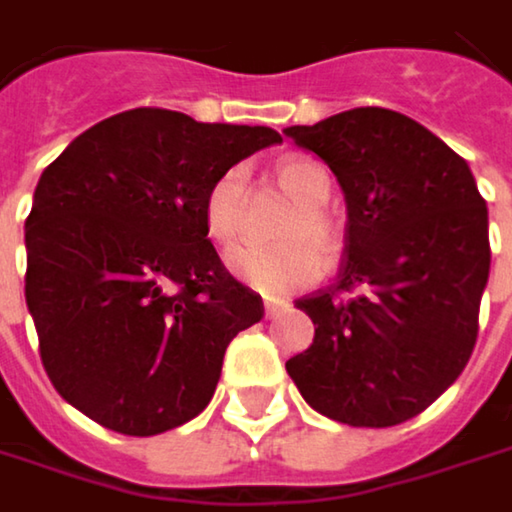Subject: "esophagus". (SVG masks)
Masks as SVG:
<instances>
[{
    "instance_id": "obj_1",
    "label": "esophagus",
    "mask_w": 512,
    "mask_h": 512,
    "mask_svg": "<svg viewBox=\"0 0 512 512\" xmlns=\"http://www.w3.org/2000/svg\"><path fill=\"white\" fill-rule=\"evenodd\" d=\"M284 311H287V302H281V299H266V302H263L266 320H275V317H281Z\"/></svg>"
}]
</instances>
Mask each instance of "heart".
Listing matches in <instances>:
<instances>
[{
    "label": "heart",
    "instance_id": "obj_1",
    "mask_svg": "<svg viewBox=\"0 0 512 512\" xmlns=\"http://www.w3.org/2000/svg\"><path fill=\"white\" fill-rule=\"evenodd\" d=\"M246 183L243 165L225 168L207 189L204 228L216 246H231L246 225ZM278 189L296 201L281 222L284 243L275 246H237L228 252V269L266 296H287L314 284L323 272V252L341 249V225L326 207L332 198L329 171L311 156H287L275 165Z\"/></svg>",
    "mask_w": 512,
    "mask_h": 512
}]
</instances>
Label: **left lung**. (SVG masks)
Segmentation results:
<instances>
[{
    "label": "left lung",
    "instance_id": "obj_1",
    "mask_svg": "<svg viewBox=\"0 0 512 512\" xmlns=\"http://www.w3.org/2000/svg\"><path fill=\"white\" fill-rule=\"evenodd\" d=\"M341 183L338 281L296 302L314 344L287 361L299 394L350 427H394L445 394L477 341L489 213L460 154L391 109L287 127Z\"/></svg>",
    "mask_w": 512,
    "mask_h": 512
}]
</instances>
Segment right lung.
Instances as JSON below:
<instances>
[{
  "mask_svg": "<svg viewBox=\"0 0 512 512\" xmlns=\"http://www.w3.org/2000/svg\"><path fill=\"white\" fill-rule=\"evenodd\" d=\"M269 127L112 115L44 168L26 219V305L55 391L124 436L210 403L237 332L263 317L204 228L210 183L278 145Z\"/></svg>",
  "mask_w": 512,
  "mask_h": 512,
  "instance_id": "add662e5",
  "label": "right lung"
}]
</instances>
